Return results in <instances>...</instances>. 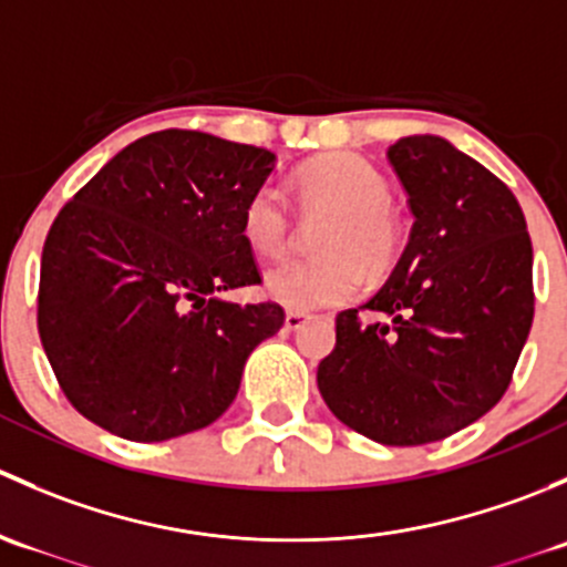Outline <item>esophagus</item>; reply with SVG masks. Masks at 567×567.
<instances>
[{
	"instance_id": "34e87169",
	"label": "esophagus",
	"mask_w": 567,
	"mask_h": 567,
	"mask_svg": "<svg viewBox=\"0 0 567 567\" xmlns=\"http://www.w3.org/2000/svg\"><path fill=\"white\" fill-rule=\"evenodd\" d=\"M307 320H310V316H307V312L290 310V312H285V329L296 331V329H301V326H305Z\"/></svg>"
}]
</instances>
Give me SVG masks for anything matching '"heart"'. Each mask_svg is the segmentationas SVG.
Returning a JSON list of instances; mask_svg holds the SVG:
<instances>
[{
  "mask_svg": "<svg viewBox=\"0 0 567 567\" xmlns=\"http://www.w3.org/2000/svg\"><path fill=\"white\" fill-rule=\"evenodd\" d=\"M301 197L312 208L337 210L326 230L318 260H282L268 268L262 288L296 312L346 305L362 290L364 268L381 274L400 247L386 175L357 153H326L296 175ZM241 230L257 255L274 257L290 236V214L274 183L257 188L241 216Z\"/></svg>",
  "mask_w": 567,
  "mask_h": 567,
  "instance_id": "b5f03b06",
  "label": "heart"
}]
</instances>
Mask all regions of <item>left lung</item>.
I'll list each match as a JSON object with an SVG mask.
<instances>
[{
  "instance_id": "obj_1",
  "label": "left lung",
  "mask_w": 567,
  "mask_h": 567,
  "mask_svg": "<svg viewBox=\"0 0 567 567\" xmlns=\"http://www.w3.org/2000/svg\"><path fill=\"white\" fill-rule=\"evenodd\" d=\"M414 216L384 288L337 316L318 364L326 405L392 447L439 442L488 414L511 384L535 316L522 205L494 173L433 134L386 151Z\"/></svg>"
}]
</instances>
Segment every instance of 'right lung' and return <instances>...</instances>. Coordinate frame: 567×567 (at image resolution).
Here are the masks:
<instances>
[{
    "label": "right lung",
    "instance_id": "1",
    "mask_svg": "<svg viewBox=\"0 0 567 567\" xmlns=\"http://www.w3.org/2000/svg\"><path fill=\"white\" fill-rule=\"evenodd\" d=\"M271 151L167 128L109 158L43 244L38 331L79 414L131 442L219 420L282 307L233 305L260 282L241 216Z\"/></svg>",
    "mask_w": 567,
    "mask_h": 567
}]
</instances>
